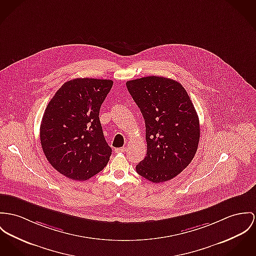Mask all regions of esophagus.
I'll list each match as a JSON object with an SVG mask.
<instances>
[{"label":"esophagus","instance_id":"34e87169","mask_svg":"<svg viewBox=\"0 0 256 256\" xmlns=\"http://www.w3.org/2000/svg\"><path fill=\"white\" fill-rule=\"evenodd\" d=\"M126 150V147H122V148H118V149H116L115 150V152L116 153H122V152H124Z\"/></svg>","mask_w":256,"mask_h":256}]
</instances>
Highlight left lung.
<instances>
[{
  "label": "left lung",
  "mask_w": 256,
  "mask_h": 256,
  "mask_svg": "<svg viewBox=\"0 0 256 256\" xmlns=\"http://www.w3.org/2000/svg\"><path fill=\"white\" fill-rule=\"evenodd\" d=\"M146 126L147 154L136 172L160 183L178 176L192 162L200 141V122L187 92L174 80L149 76L126 82Z\"/></svg>",
  "instance_id": "1"
}]
</instances>
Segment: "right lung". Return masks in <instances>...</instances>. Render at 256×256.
<instances>
[{"instance_id": "right-lung-1", "label": "right lung", "mask_w": 256, "mask_h": 256, "mask_svg": "<svg viewBox=\"0 0 256 256\" xmlns=\"http://www.w3.org/2000/svg\"><path fill=\"white\" fill-rule=\"evenodd\" d=\"M111 80L77 78L66 82L42 116L40 138L50 164L64 176L84 181L108 164L112 149L99 120Z\"/></svg>"}]
</instances>
